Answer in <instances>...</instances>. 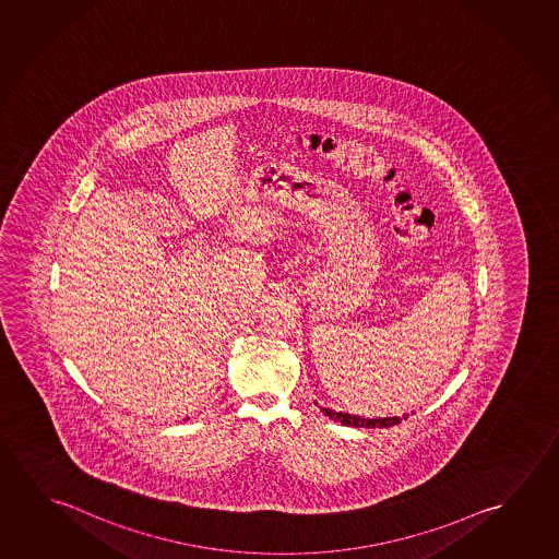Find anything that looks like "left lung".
Here are the masks:
<instances>
[{
  "instance_id": "1",
  "label": "left lung",
  "mask_w": 559,
  "mask_h": 559,
  "mask_svg": "<svg viewBox=\"0 0 559 559\" xmlns=\"http://www.w3.org/2000/svg\"><path fill=\"white\" fill-rule=\"evenodd\" d=\"M322 409V414H326L330 419H334V421H340L342 426L349 427H390V426H399L402 419H406V417H377V419H369V417L361 416H352V414H344V412H334V409L330 408H320Z\"/></svg>"
}]
</instances>
